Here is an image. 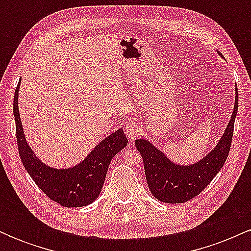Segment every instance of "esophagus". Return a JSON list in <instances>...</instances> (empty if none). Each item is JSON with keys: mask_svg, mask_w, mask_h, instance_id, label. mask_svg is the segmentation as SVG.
I'll list each match as a JSON object with an SVG mask.
<instances>
[{"mask_svg": "<svg viewBox=\"0 0 251 251\" xmlns=\"http://www.w3.org/2000/svg\"><path fill=\"white\" fill-rule=\"evenodd\" d=\"M124 132H125L126 137L128 138V139H135V137H138V135L140 134V132H142V128H140V125L138 123H129L127 125L125 126V128H124Z\"/></svg>", "mask_w": 251, "mask_h": 251, "instance_id": "1", "label": "esophagus"}]
</instances>
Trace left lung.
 I'll return each mask as SVG.
<instances>
[{
  "label": "left lung",
  "instance_id": "1",
  "mask_svg": "<svg viewBox=\"0 0 251 251\" xmlns=\"http://www.w3.org/2000/svg\"><path fill=\"white\" fill-rule=\"evenodd\" d=\"M238 109V92L229 125L220 143L201 162L189 166L176 165L144 139L135 140V148L142 154L145 177L150 191L164 203H185L196 197L209 185L226 163L231 148L234 124Z\"/></svg>",
  "mask_w": 251,
  "mask_h": 251
}]
</instances>
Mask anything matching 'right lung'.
Segmentation results:
<instances>
[{
  "instance_id": "obj_1",
  "label": "right lung",
  "mask_w": 251,
  "mask_h": 251,
  "mask_svg": "<svg viewBox=\"0 0 251 251\" xmlns=\"http://www.w3.org/2000/svg\"><path fill=\"white\" fill-rule=\"evenodd\" d=\"M21 82V80L19 81ZM19 85L14 96V117L19 154L25 169L36 185L50 198L65 208H80L91 204L100 195L112 158L127 145L123 128L109 134L88 157L75 168L55 170L46 166L36 158L25 139L19 113Z\"/></svg>"
}]
</instances>
